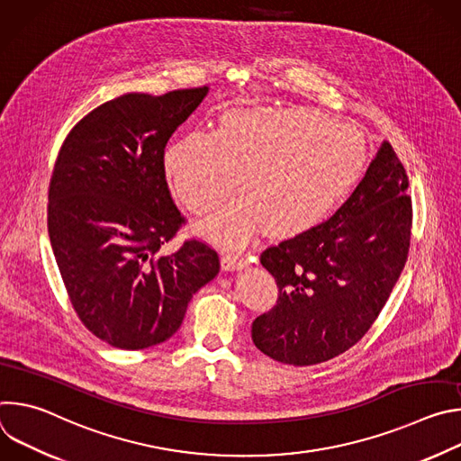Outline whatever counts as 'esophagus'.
I'll use <instances>...</instances> for the list:
<instances>
[{
  "instance_id": "1",
  "label": "esophagus",
  "mask_w": 461,
  "mask_h": 461,
  "mask_svg": "<svg viewBox=\"0 0 461 461\" xmlns=\"http://www.w3.org/2000/svg\"><path fill=\"white\" fill-rule=\"evenodd\" d=\"M221 267H222V270H226V272L242 270V268L246 267V258H244L240 253H235V251H226V253L222 255Z\"/></svg>"
}]
</instances>
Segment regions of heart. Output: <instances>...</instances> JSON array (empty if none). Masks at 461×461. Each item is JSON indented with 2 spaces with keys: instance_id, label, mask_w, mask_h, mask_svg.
I'll list each match as a JSON object with an SVG mask.
<instances>
[{
  "instance_id": "heart-1",
  "label": "heart",
  "mask_w": 461,
  "mask_h": 461,
  "mask_svg": "<svg viewBox=\"0 0 461 461\" xmlns=\"http://www.w3.org/2000/svg\"><path fill=\"white\" fill-rule=\"evenodd\" d=\"M363 164L357 131L308 107L230 109L217 131H189L164 157L176 196L196 213L230 193L241 171L244 191L201 222L206 233L233 244L267 222L272 233L315 224L356 184Z\"/></svg>"
}]
</instances>
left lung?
Segmentation results:
<instances>
[{
    "instance_id": "obj_1",
    "label": "left lung",
    "mask_w": 461,
    "mask_h": 461,
    "mask_svg": "<svg viewBox=\"0 0 461 461\" xmlns=\"http://www.w3.org/2000/svg\"><path fill=\"white\" fill-rule=\"evenodd\" d=\"M409 178L384 140L348 201L326 222L260 253L277 304L251 324L268 357L308 366L354 347L383 310L407 262Z\"/></svg>"
}]
</instances>
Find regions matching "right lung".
Here are the masks:
<instances>
[{"label": "right lung", "mask_w": 461, "mask_h": 461, "mask_svg": "<svg viewBox=\"0 0 461 461\" xmlns=\"http://www.w3.org/2000/svg\"><path fill=\"white\" fill-rule=\"evenodd\" d=\"M208 91L105 102L73 127L54 164L47 224L56 265L80 321L114 348L169 339L193 294L221 270L217 251L203 240L164 249L184 224L164 149Z\"/></svg>", "instance_id": "obj_1"}]
</instances>
